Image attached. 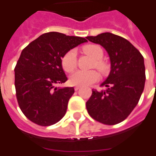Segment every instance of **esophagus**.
<instances>
[{"mask_svg": "<svg viewBox=\"0 0 156 156\" xmlns=\"http://www.w3.org/2000/svg\"><path fill=\"white\" fill-rule=\"evenodd\" d=\"M80 86H76V87H75V88H74L75 91H77V90H78V89H80Z\"/></svg>", "mask_w": 156, "mask_h": 156, "instance_id": "34e87169", "label": "esophagus"}]
</instances>
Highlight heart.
I'll list each match as a JSON object with an SVG mask.
<instances>
[{
    "label": "heart",
    "instance_id": "1",
    "mask_svg": "<svg viewBox=\"0 0 156 156\" xmlns=\"http://www.w3.org/2000/svg\"><path fill=\"white\" fill-rule=\"evenodd\" d=\"M83 51L94 59L93 67L96 68L101 73H105L108 71V66L101 58L103 57V50L99 45L88 44L84 46ZM77 58L76 51L72 49L63 55L61 58V65L66 72H72L76 68ZM99 79V74L95 70L83 71L79 70L75 72L70 76L69 82L72 85L86 86L93 84Z\"/></svg>",
    "mask_w": 156,
    "mask_h": 156
}]
</instances>
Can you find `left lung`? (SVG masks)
I'll use <instances>...</instances> for the list:
<instances>
[{
	"mask_svg": "<svg viewBox=\"0 0 156 156\" xmlns=\"http://www.w3.org/2000/svg\"><path fill=\"white\" fill-rule=\"evenodd\" d=\"M87 39L106 50L111 71L101 85L106 89H92L86 108L94 120L115 125L125 120L139 103L146 80L143 56L129 41L113 34L102 33Z\"/></svg>",
	"mask_w": 156,
	"mask_h": 156,
	"instance_id": "1",
	"label": "left lung"
}]
</instances>
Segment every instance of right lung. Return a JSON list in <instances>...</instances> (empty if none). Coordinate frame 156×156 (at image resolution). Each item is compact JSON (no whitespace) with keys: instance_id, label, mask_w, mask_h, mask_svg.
<instances>
[{"instance_id":"right-lung-1","label":"right lung","mask_w":156,"mask_h":156,"mask_svg":"<svg viewBox=\"0 0 156 156\" xmlns=\"http://www.w3.org/2000/svg\"><path fill=\"white\" fill-rule=\"evenodd\" d=\"M85 42L81 37L49 32L22 50L14 68V84L17 103L29 120L47 126L58 122L65 115L74 88L56 87L68 80L61 58Z\"/></svg>"}]
</instances>
